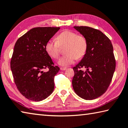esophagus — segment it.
Wrapping results in <instances>:
<instances>
[{
    "instance_id": "1",
    "label": "esophagus",
    "mask_w": 128,
    "mask_h": 128,
    "mask_svg": "<svg viewBox=\"0 0 128 128\" xmlns=\"http://www.w3.org/2000/svg\"><path fill=\"white\" fill-rule=\"evenodd\" d=\"M60 70H62V71H64V70H66L67 69V68H60Z\"/></svg>"
}]
</instances>
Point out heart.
I'll return each instance as SVG.
<instances>
[{
    "instance_id": "b5f03b06",
    "label": "heart",
    "mask_w": 128,
    "mask_h": 128,
    "mask_svg": "<svg viewBox=\"0 0 128 128\" xmlns=\"http://www.w3.org/2000/svg\"><path fill=\"white\" fill-rule=\"evenodd\" d=\"M56 40L51 39L46 43L45 48L51 57L57 58L60 54V46L66 45V54L60 58L58 64L67 67L73 64L76 59H80L85 55L88 49V41L82 35H78L71 30L64 31L58 35Z\"/></svg>"
}]
</instances>
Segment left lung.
<instances>
[{
	"instance_id": "8db88e82",
	"label": "left lung",
	"mask_w": 128,
	"mask_h": 128,
	"mask_svg": "<svg viewBox=\"0 0 128 128\" xmlns=\"http://www.w3.org/2000/svg\"><path fill=\"white\" fill-rule=\"evenodd\" d=\"M74 28L87 39L88 49L80 62L72 68V88L83 99H96L106 91L115 71L113 45L110 40L97 29L87 26ZM83 67L86 68L85 72L80 70Z\"/></svg>"
}]
</instances>
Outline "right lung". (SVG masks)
<instances>
[{"label": "right lung", "mask_w": 128, "mask_h": 128, "mask_svg": "<svg viewBox=\"0 0 128 128\" xmlns=\"http://www.w3.org/2000/svg\"><path fill=\"white\" fill-rule=\"evenodd\" d=\"M60 29L35 27L15 43L10 62L14 80L19 92L31 101H42L54 90V76L60 68L54 66L45 46Z\"/></svg>", "instance_id": "add662e5"}]
</instances>
